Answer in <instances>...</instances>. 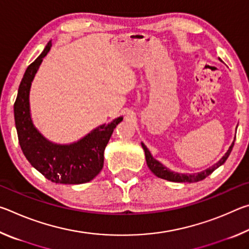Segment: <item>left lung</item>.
<instances>
[{
    "mask_svg": "<svg viewBox=\"0 0 249 249\" xmlns=\"http://www.w3.org/2000/svg\"><path fill=\"white\" fill-rule=\"evenodd\" d=\"M142 148H144V151H145L147 166H148V168L151 170V172H153L154 175L157 176L158 178L165 179V180H168V181H172V182H197V181H201V180L205 179L206 177L210 176L214 170L217 169L218 167L223 165V163L226 161V159L229 158L231 149H233L234 142L231 145L230 149L227 150V153L224 156H223L222 159L218 162H216L215 165L209 168V169L204 170V171L197 172V174H192V175L177 174V172L170 171L169 169H167L166 167H163L162 163H160L155 158H153V156H151V154L149 153V150L147 149V147L144 144H142Z\"/></svg>",
    "mask_w": 249,
    "mask_h": 249,
    "instance_id": "obj_1",
    "label": "left lung"
}]
</instances>
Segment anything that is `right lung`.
I'll use <instances>...</instances> for the list:
<instances>
[{
	"label": "right lung",
	"mask_w": 249,
	"mask_h": 249,
	"mask_svg": "<svg viewBox=\"0 0 249 249\" xmlns=\"http://www.w3.org/2000/svg\"><path fill=\"white\" fill-rule=\"evenodd\" d=\"M52 41L40 56L28 66L20 81L14 103L15 126L18 142L29 163L45 178L54 183L80 184L89 182L102 170L104 149L117 124L119 117L111 124L101 125L74 144L54 145L39 134L29 114V89L43 58L48 53Z\"/></svg>",
	"instance_id": "right-lung-1"
}]
</instances>
